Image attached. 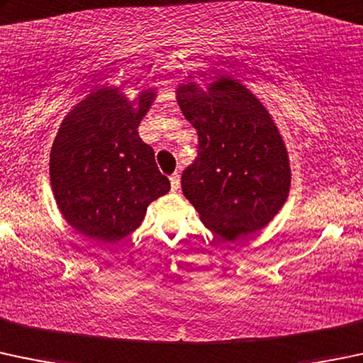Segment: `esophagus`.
<instances>
[{
	"label": "esophagus",
	"mask_w": 363,
	"mask_h": 363,
	"mask_svg": "<svg viewBox=\"0 0 363 363\" xmlns=\"http://www.w3.org/2000/svg\"><path fill=\"white\" fill-rule=\"evenodd\" d=\"M170 186H172V191H174V193L177 191L179 186H181V175H179L177 172L170 175Z\"/></svg>",
	"instance_id": "34e87169"
}]
</instances>
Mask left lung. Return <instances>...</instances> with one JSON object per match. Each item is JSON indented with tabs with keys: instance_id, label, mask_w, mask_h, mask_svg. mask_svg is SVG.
I'll list each match as a JSON object with an SVG mask.
<instances>
[{
	"instance_id": "obj_1",
	"label": "left lung",
	"mask_w": 363,
	"mask_h": 363,
	"mask_svg": "<svg viewBox=\"0 0 363 363\" xmlns=\"http://www.w3.org/2000/svg\"><path fill=\"white\" fill-rule=\"evenodd\" d=\"M179 108L198 132V156L182 193L208 230L233 242L268 226L291 189L289 152L277 123L245 85L217 78L184 82Z\"/></svg>"
}]
</instances>
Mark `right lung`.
Listing matches in <instances>:
<instances>
[{
	"mask_svg": "<svg viewBox=\"0 0 363 363\" xmlns=\"http://www.w3.org/2000/svg\"><path fill=\"white\" fill-rule=\"evenodd\" d=\"M155 99V89L130 101L120 89L102 86L62 120L50 151V184L74 231L120 242L140 226L147 205L170 191L155 151L137 132Z\"/></svg>",
	"mask_w": 363,
	"mask_h": 363,
	"instance_id": "1",
	"label": "right lung"
}]
</instances>
